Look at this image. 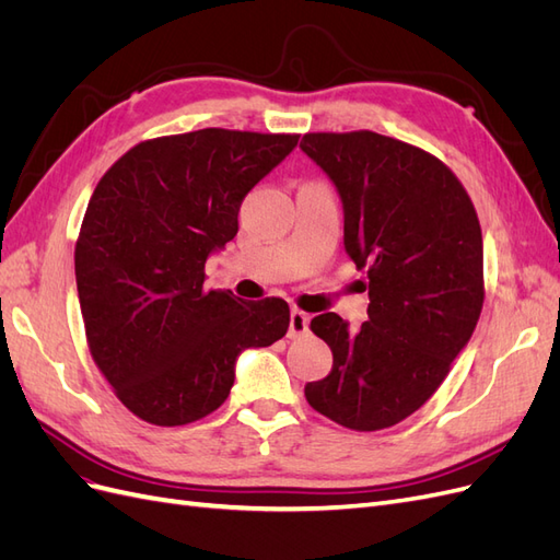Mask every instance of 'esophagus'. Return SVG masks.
Wrapping results in <instances>:
<instances>
[{
  "mask_svg": "<svg viewBox=\"0 0 560 560\" xmlns=\"http://www.w3.org/2000/svg\"><path fill=\"white\" fill-rule=\"evenodd\" d=\"M308 325H311V317L299 308H292V313H290V336L296 338V336L308 334Z\"/></svg>",
  "mask_w": 560,
  "mask_h": 560,
  "instance_id": "34e87169",
  "label": "esophagus"
}]
</instances>
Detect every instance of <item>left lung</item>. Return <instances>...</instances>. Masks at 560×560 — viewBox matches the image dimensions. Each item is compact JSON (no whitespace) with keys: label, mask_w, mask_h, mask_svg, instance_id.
I'll list each match as a JSON object with an SVG mask.
<instances>
[{"label":"left lung","mask_w":560,"mask_h":560,"mask_svg":"<svg viewBox=\"0 0 560 560\" xmlns=\"http://www.w3.org/2000/svg\"><path fill=\"white\" fill-rule=\"evenodd\" d=\"M303 154L343 202V245L366 268L369 317L350 329L325 313L311 329L331 348L315 411L358 432L393 428L444 383L483 306V238L465 186L428 151L371 130L308 132Z\"/></svg>","instance_id":"8db88e82"}]
</instances>
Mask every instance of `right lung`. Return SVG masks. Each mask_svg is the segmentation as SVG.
I'll return each instance as SVG.
<instances>
[{
  "label": "right lung",
  "mask_w": 560,
  "mask_h": 560,
  "mask_svg": "<svg viewBox=\"0 0 560 560\" xmlns=\"http://www.w3.org/2000/svg\"><path fill=\"white\" fill-rule=\"evenodd\" d=\"M299 135L202 128L135 144L97 182L74 247L89 348L128 411L177 428L217 411L247 348L290 327L282 299L208 290L243 198Z\"/></svg>",
  "instance_id": "obj_1"
}]
</instances>
